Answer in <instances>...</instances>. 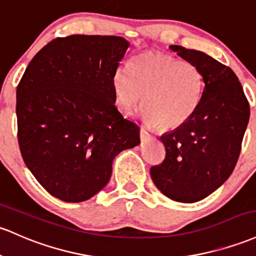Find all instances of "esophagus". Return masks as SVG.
<instances>
[{"label":"esophagus","mask_w":256,"mask_h":256,"mask_svg":"<svg viewBox=\"0 0 256 256\" xmlns=\"http://www.w3.org/2000/svg\"><path fill=\"white\" fill-rule=\"evenodd\" d=\"M140 136H141V140H146L150 137V134H148L144 128H141V130H140Z\"/></svg>","instance_id":"34e87169"}]
</instances>
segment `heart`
<instances>
[{
    "mask_svg": "<svg viewBox=\"0 0 256 256\" xmlns=\"http://www.w3.org/2000/svg\"><path fill=\"white\" fill-rule=\"evenodd\" d=\"M115 103L130 115L142 100L143 116L162 131L175 130L194 115L206 78L194 63L162 52H144L114 72ZM144 97H142V94Z\"/></svg>",
    "mask_w": 256,
    "mask_h": 256,
    "instance_id": "obj_1",
    "label": "heart"
}]
</instances>
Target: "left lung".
Returning <instances> with one entry per match:
<instances>
[{
	"mask_svg": "<svg viewBox=\"0 0 256 256\" xmlns=\"http://www.w3.org/2000/svg\"><path fill=\"white\" fill-rule=\"evenodd\" d=\"M170 50L194 63L206 78L199 108L184 125L160 137L166 156L150 168L154 184L168 198L196 203L231 176L249 122V103L228 66L204 52L171 44Z\"/></svg>",
	"mask_w": 256,
	"mask_h": 256,
	"instance_id": "obj_1",
	"label": "left lung"
}]
</instances>
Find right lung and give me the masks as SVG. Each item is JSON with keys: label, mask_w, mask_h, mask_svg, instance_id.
<instances>
[{"label": "right lung", "mask_w": 256, "mask_h": 256, "mask_svg": "<svg viewBox=\"0 0 256 256\" xmlns=\"http://www.w3.org/2000/svg\"><path fill=\"white\" fill-rule=\"evenodd\" d=\"M120 36L72 35L36 53L16 87L18 142L25 165L50 194L78 203L97 194L140 128L115 106Z\"/></svg>", "instance_id": "obj_1"}]
</instances>
